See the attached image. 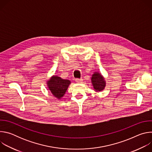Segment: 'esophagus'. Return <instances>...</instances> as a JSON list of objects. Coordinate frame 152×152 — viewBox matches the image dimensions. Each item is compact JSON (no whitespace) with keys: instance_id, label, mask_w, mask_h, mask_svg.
I'll use <instances>...</instances> for the list:
<instances>
[{"instance_id":"1","label":"esophagus","mask_w":152,"mask_h":152,"mask_svg":"<svg viewBox=\"0 0 152 152\" xmlns=\"http://www.w3.org/2000/svg\"><path fill=\"white\" fill-rule=\"evenodd\" d=\"M82 80H83L82 78H76V79H75V81H76V82H82Z\"/></svg>"}]
</instances>
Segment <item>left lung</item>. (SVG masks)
<instances>
[{
    "label": "left lung",
    "instance_id": "1",
    "mask_svg": "<svg viewBox=\"0 0 152 152\" xmlns=\"http://www.w3.org/2000/svg\"><path fill=\"white\" fill-rule=\"evenodd\" d=\"M91 81L94 88L97 91H100L103 90L105 86V81L101 74L98 72H95L92 76Z\"/></svg>",
    "mask_w": 152,
    "mask_h": 152
}]
</instances>
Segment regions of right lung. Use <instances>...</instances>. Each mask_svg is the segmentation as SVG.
I'll use <instances>...</instances> for the list:
<instances>
[{
  "instance_id": "obj_1",
  "label": "right lung",
  "mask_w": 152,
  "mask_h": 152,
  "mask_svg": "<svg viewBox=\"0 0 152 152\" xmlns=\"http://www.w3.org/2000/svg\"><path fill=\"white\" fill-rule=\"evenodd\" d=\"M47 83L53 95L59 99L66 92L70 81L67 79H62L58 76H53Z\"/></svg>"
}]
</instances>
